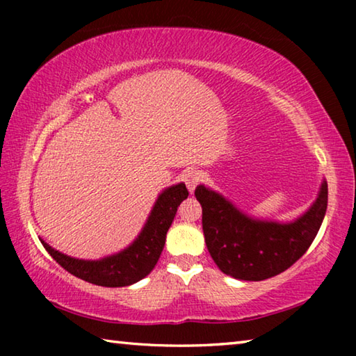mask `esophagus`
Masks as SVG:
<instances>
[{
  "label": "esophagus",
  "mask_w": 356,
  "mask_h": 356,
  "mask_svg": "<svg viewBox=\"0 0 356 356\" xmlns=\"http://www.w3.org/2000/svg\"><path fill=\"white\" fill-rule=\"evenodd\" d=\"M185 184H186V188H188V191L191 193H195V188H196V185L200 184V180H201V174L197 172V171H195V170H191V171H188L185 174Z\"/></svg>",
  "instance_id": "1"
}]
</instances>
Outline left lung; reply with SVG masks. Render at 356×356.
<instances>
[{
    "label": "left lung",
    "mask_w": 356,
    "mask_h": 356,
    "mask_svg": "<svg viewBox=\"0 0 356 356\" xmlns=\"http://www.w3.org/2000/svg\"><path fill=\"white\" fill-rule=\"evenodd\" d=\"M202 206V231L210 256L225 275L262 281L284 272L305 254L322 226L328 185L322 180L316 201L298 218L281 222L246 215L221 193L196 186Z\"/></svg>",
    "instance_id": "obj_1"
}]
</instances>
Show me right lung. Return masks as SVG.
<instances>
[{"label":"right lung","instance_id":"obj_1","mask_svg":"<svg viewBox=\"0 0 356 356\" xmlns=\"http://www.w3.org/2000/svg\"><path fill=\"white\" fill-rule=\"evenodd\" d=\"M186 197H188V190L184 182L168 186L156 197L141 232L134 242L116 254L102 257L97 261L72 257L51 248L42 238L40 242L48 254L76 278L105 287L131 286L146 278L159 262L166 242L168 229L172 225L180 202Z\"/></svg>","mask_w":356,"mask_h":356}]
</instances>
